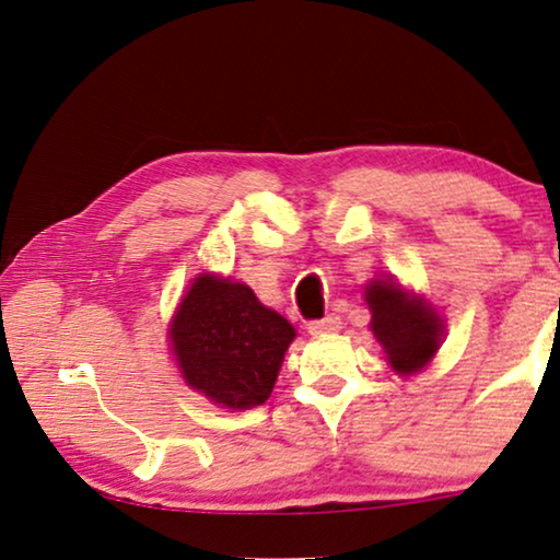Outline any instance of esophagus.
I'll return each mask as SVG.
<instances>
[{
  "label": "esophagus",
  "mask_w": 560,
  "mask_h": 560,
  "mask_svg": "<svg viewBox=\"0 0 560 560\" xmlns=\"http://www.w3.org/2000/svg\"><path fill=\"white\" fill-rule=\"evenodd\" d=\"M307 330L312 335H330V332H338L340 330V317L338 315H327L323 319H315V323H310Z\"/></svg>",
  "instance_id": "34e87169"
}]
</instances>
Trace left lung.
<instances>
[{"instance_id":"1","label":"left lung","mask_w":560,"mask_h":560,"mask_svg":"<svg viewBox=\"0 0 560 560\" xmlns=\"http://www.w3.org/2000/svg\"><path fill=\"white\" fill-rule=\"evenodd\" d=\"M371 332L384 348L389 366L412 376L432 361L443 342V319L430 302L401 289L394 279L366 284Z\"/></svg>"}]
</instances>
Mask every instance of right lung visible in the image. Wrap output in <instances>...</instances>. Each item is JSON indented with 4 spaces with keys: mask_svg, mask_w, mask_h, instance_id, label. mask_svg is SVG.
Listing matches in <instances>:
<instances>
[{
    "mask_svg": "<svg viewBox=\"0 0 560 560\" xmlns=\"http://www.w3.org/2000/svg\"><path fill=\"white\" fill-rule=\"evenodd\" d=\"M294 327L264 307L250 287L199 273L168 325L184 382L225 409L264 405Z\"/></svg>",
    "mask_w": 560,
    "mask_h": 560,
    "instance_id": "obj_1",
    "label": "right lung"
}]
</instances>
